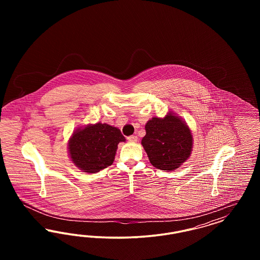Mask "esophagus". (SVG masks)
Masks as SVG:
<instances>
[{
	"instance_id": "obj_1",
	"label": "esophagus",
	"mask_w": 260,
	"mask_h": 260,
	"mask_svg": "<svg viewBox=\"0 0 260 260\" xmlns=\"http://www.w3.org/2000/svg\"><path fill=\"white\" fill-rule=\"evenodd\" d=\"M127 140H128L129 142H136V141H137V136H129L127 137Z\"/></svg>"
}]
</instances>
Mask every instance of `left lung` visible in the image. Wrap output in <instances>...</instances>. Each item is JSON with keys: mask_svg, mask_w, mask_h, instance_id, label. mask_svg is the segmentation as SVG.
I'll use <instances>...</instances> for the list:
<instances>
[{"mask_svg": "<svg viewBox=\"0 0 260 260\" xmlns=\"http://www.w3.org/2000/svg\"><path fill=\"white\" fill-rule=\"evenodd\" d=\"M141 144L150 162L161 171H173L189 158L193 137L188 125L177 116L153 118L145 125Z\"/></svg>", "mask_w": 260, "mask_h": 260, "instance_id": "8db88e82", "label": "left lung"}]
</instances>
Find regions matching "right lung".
<instances>
[{
	"label": "right lung",
	"mask_w": 260,
	"mask_h": 260,
	"mask_svg": "<svg viewBox=\"0 0 260 260\" xmlns=\"http://www.w3.org/2000/svg\"><path fill=\"white\" fill-rule=\"evenodd\" d=\"M124 140L121 131L115 126L89 124L77 129L70 138V158L85 173H99L111 166L119 142Z\"/></svg>",
	"instance_id": "obj_1"
}]
</instances>
